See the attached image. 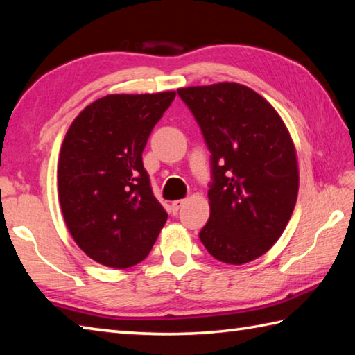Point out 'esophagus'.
Masks as SVG:
<instances>
[{"label": "esophagus", "instance_id": "obj_1", "mask_svg": "<svg viewBox=\"0 0 355 355\" xmlns=\"http://www.w3.org/2000/svg\"><path fill=\"white\" fill-rule=\"evenodd\" d=\"M183 203H184V200H175V202H172V211H173V214H177L178 209L183 206Z\"/></svg>", "mask_w": 355, "mask_h": 355}]
</instances>
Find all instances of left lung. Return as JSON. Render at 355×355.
I'll list each match as a JSON object with an SVG mask.
<instances>
[{"instance_id":"left-lung-1","label":"left lung","mask_w":355,"mask_h":355,"mask_svg":"<svg viewBox=\"0 0 355 355\" xmlns=\"http://www.w3.org/2000/svg\"><path fill=\"white\" fill-rule=\"evenodd\" d=\"M177 92L211 152V214L200 241L217 261H254L279 239L298 197V161L287 127L261 94L241 83Z\"/></svg>"}]
</instances>
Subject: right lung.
Masks as SVG:
<instances>
[{
	"instance_id": "right-lung-1",
	"label": "right lung",
	"mask_w": 355,
	"mask_h": 355,
	"mask_svg": "<svg viewBox=\"0 0 355 355\" xmlns=\"http://www.w3.org/2000/svg\"><path fill=\"white\" fill-rule=\"evenodd\" d=\"M173 98L175 92L104 96L83 108L63 139L62 214L79 248L102 266H137L167 220L143 150Z\"/></svg>"
}]
</instances>
